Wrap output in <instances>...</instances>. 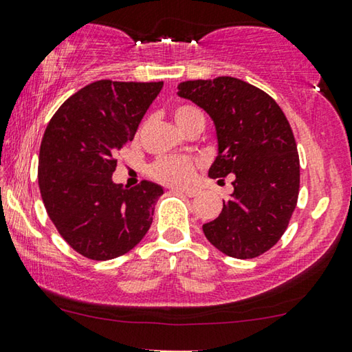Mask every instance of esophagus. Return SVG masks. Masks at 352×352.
<instances>
[{"mask_svg": "<svg viewBox=\"0 0 352 352\" xmlns=\"http://www.w3.org/2000/svg\"><path fill=\"white\" fill-rule=\"evenodd\" d=\"M177 191L185 194V196H188V197H196L199 194V191L192 190V188H182V190H177Z\"/></svg>", "mask_w": 352, "mask_h": 352, "instance_id": "obj_1", "label": "esophagus"}]
</instances>
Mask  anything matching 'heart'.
<instances>
[{
    "label": "heart",
    "instance_id": "heart-1",
    "mask_svg": "<svg viewBox=\"0 0 352 352\" xmlns=\"http://www.w3.org/2000/svg\"><path fill=\"white\" fill-rule=\"evenodd\" d=\"M174 118L182 131L204 129L206 126V115L197 106L192 104H178L174 109ZM197 161L190 156H161L151 162L148 174L153 180L162 185L180 186L190 183L196 172Z\"/></svg>",
    "mask_w": 352,
    "mask_h": 352
}]
</instances>
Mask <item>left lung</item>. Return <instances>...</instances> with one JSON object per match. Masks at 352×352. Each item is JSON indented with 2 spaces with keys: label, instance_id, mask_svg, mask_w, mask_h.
Returning <instances> with one entry per match:
<instances>
[{
  "label": "left lung",
  "instance_id": "left-lung-1",
  "mask_svg": "<svg viewBox=\"0 0 352 352\" xmlns=\"http://www.w3.org/2000/svg\"><path fill=\"white\" fill-rule=\"evenodd\" d=\"M178 96L206 110L217 128L208 175L234 174V192L204 234L230 258H258L281 239L297 206L300 162L291 124L274 98L235 77L182 82Z\"/></svg>",
  "mask_w": 352,
  "mask_h": 352
}]
</instances>
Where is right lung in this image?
Returning <instances> with one entry per match:
<instances>
[{
    "label": "right lung",
    "instance_id": "add662e5",
    "mask_svg": "<svg viewBox=\"0 0 352 352\" xmlns=\"http://www.w3.org/2000/svg\"><path fill=\"white\" fill-rule=\"evenodd\" d=\"M162 82L98 80L63 102L39 150L42 202L56 230L93 261L123 256L144 239L162 188L112 182L118 150L134 139Z\"/></svg>",
    "mask_w": 352,
    "mask_h": 352
}]
</instances>
